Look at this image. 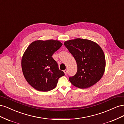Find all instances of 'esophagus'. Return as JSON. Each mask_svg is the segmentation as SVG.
<instances>
[{"instance_id": "obj_1", "label": "esophagus", "mask_w": 124, "mask_h": 124, "mask_svg": "<svg viewBox=\"0 0 124 124\" xmlns=\"http://www.w3.org/2000/svg\"><path fill=\"white\" fill-rule=\"evenodd\" d=\"M63 72H64L65 74L66 75V74H67V70H65L64 71H63Z\"/></svg>"}]
</instances>
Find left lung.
<instances>
[{
    "instance_id": "8db88e82",
    "label": "left lung",
    "mask_w": 124,
    "mask_h": 124,
    "mask_svg": "<svg viewBox=\"0 0 124 124\" xmlns=\"http://www.w3.org/2000/svg\"><path fill=\"white\" fill-rule=\"evenodd\" d=\"M65 46L76 59L77 73L69 78L71 84L80 88L95 84L102 77L106 59L102 48L93 41L80 38L65 41Z\"/></svg>"
}]
</instances>
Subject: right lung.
Here are the masks:
<instances>
[{"instance_id":"right-lung-1","label":"right lung","mask_w":124,"mask_h":124,"mask_svg":"<svg viewBox=\"0 0 124 124\" xmlns=\"http://www.w3.org/2000/svg\"><path fill=\"white\" fill-rule=\"evenodd\" d=\"M58 40L33 41L22 58V71L26 80L37 91L48 92L56 87L59 78L65 75L52 55L62 46Z\"/></svg>"}]
</instances>
